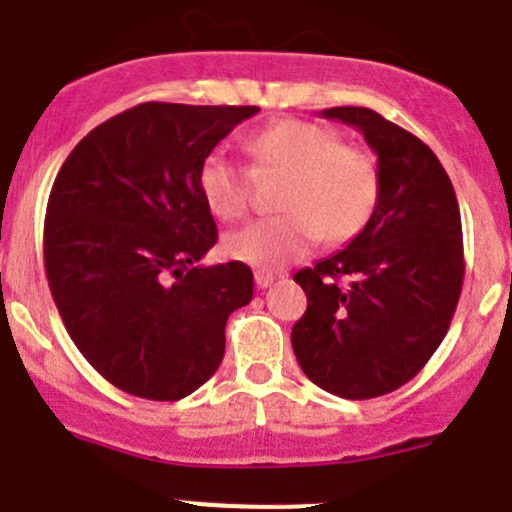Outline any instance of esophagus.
<instances>
[{
	"label": "esophagus",
	"instance_id": "esophagus-1",
	"mask_svg": "<svg viewBox=\"0 0 512 512\" xmlns=\"http://www.w3.org/2000/svg\"><path fill=\"white\" fill-rule=\"evenodd\" d=\"M273 281H276V273L273 271H256V286L258 288H268Z\"/></svg>",
	"mask_w": 512,
	"mask_h": 512
}]
</instances>
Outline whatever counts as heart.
<instances>
[{"instance_id":"1","label":"heart","mask_w":512,"mask_h":512,"mask_svg":"<svg viewBox=\"0 0 512 512\" xmlns=\"http://www.w3.org/2000/svg\"><path fill=\"white\" fill-rule=\"evenodd\" d=\"M256 176L283 174L276 191L281 214L234 231L226 254L241 263L281 268L298 261L323 239L346 244L373 219L381 201V171L371 151L341 141L331 126L281 119L256 131L246 144ZM251 171L221 151L199 166V191L224 221H239L251 209Z\"/></svg>"}]
</instances>
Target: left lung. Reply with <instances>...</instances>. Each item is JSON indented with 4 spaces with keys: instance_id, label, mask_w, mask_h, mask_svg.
Returning a JSON list of instances; mask_svg holds the SVG:
<instances>
[{
    "instance_id": "left-lung-1",
    "label": "left lung",
    "mask_w": 512,
    "mask_h": 512,
    "mask_svg": "<svg viewBox=\"0 0 512 512\" xmlns=\"http://www.w3.org/2000/svg\"><path fill=\"white\" fill-rule=\"evenodd\" d=\"M321 116L363 131L381 201L346 249L293 276L308 306L291 343L318 388L366 401L416 378L448 333L465 273L460 209L438 156L411 131L363 106Z\"/></svg>"
}]
</instances>
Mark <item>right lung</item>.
I'll list each match as a JSON object with an SVG mask.
<instances>
[{
    "instance_id": "right-lung-1",
    "label": "right lung",
    "mask_w": 512,
    "mask_h": 512,
    "mask_svg": "<svg viewBox=\"0 0 512 512\" xmlns=\"http://www.w3.org/2000/svg\"><path fill=\"white\" fill-rule=\"evenodd\" d=\"M258 106L146 101L91 129L54 179L44 268L67 333L111 386L179 401L224 358L254 296L246 263L201 266L219 239L199 166Z\"/></svg>"
}]
</instances>
